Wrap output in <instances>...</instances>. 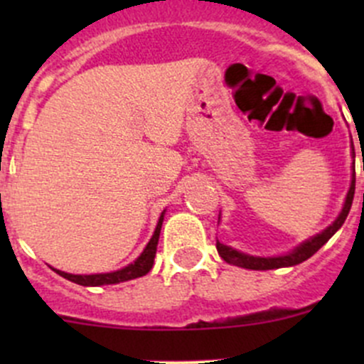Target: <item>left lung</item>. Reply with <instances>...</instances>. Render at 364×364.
Returning a JSON list of instances; mask_svg holds the SVG:
<instances>
[{"instance_id":"obj_1","label":"left lung","mask_w":364,"mask_h":364,"mask_svg":"<svg viewBox=\"0 0 364 364\" xmlns=\"http://www.w3.org/2000/svg\"><path fill=\"white\" fill-rule=\"evenodd\" d=\"M354 190H355V168L352 165V181H350V188H348L347 197H345V204L341 213L338 215V218L328 227V229L322 230L321 234L317 236L310 237L304 243H301L299 247H296L294 250L287 255H280V257H253V255H247L243 252H237L234 248L227 247V245H222L220 241H216V250H218L220 257H222L225 262L234 264L237 267H245V269H255V271H266V269H278V267H289V266H296V264L304 262L306 259H310L315 252L321 250L329 240H331L333 234L343 225L345 218H347L348 211H350L352 205V199H354Z\"/></svg>"}]
</instances>
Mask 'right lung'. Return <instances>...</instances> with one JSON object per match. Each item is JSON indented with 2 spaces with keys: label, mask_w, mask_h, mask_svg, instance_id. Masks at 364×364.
Segmentation results:
<instances>
[{
  "label": "right lung",
  "mask_w": 364,
  "mask_h": 364,
  "mask_svg": "<svg viewBox=\"0 0 364 364\" xmlns=\"http://www.w3.org/2000/svg\"><path fill=\"white\" fill-rule=\"evenodd\" d=\"M164 215L165 211L160 215L155 232H153L149 243L146 245L144 252H142L134 262L128 264L127 267H123V269L112 271V273H100V274H70V273H65V271L54 269V267L53 269L56 271L60 277L67 278V280L73 282V284L84 285V287H98V285L121 284V282H128V280H134V278L144 277V274H148L149 271H151L153 262H155L156 247H159V237L161 230V222H164Z\"/></svg>",
  "instance_id": "obj_1"
}]
</instances>
